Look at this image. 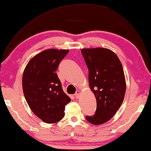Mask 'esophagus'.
I'll return each mask as SVG.
<instances>
[{
    "label": "esophagus",
    "mask_w": 151,
    "mask_h": 151,
    "mask_svg": "<svg viewBox=\"0 0 151 151\" xmlns=\"http://www.w3.org/2000/svg\"><path fill=\"white\" fill-rule=\"evenodd\" d=\"M79 95H80V91H77L75 93V98H76V99H77V98L79 97Z\"/></svg>",
    "instance_id": "obj_1"
}]
</instances>
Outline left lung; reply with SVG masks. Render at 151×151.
<instances>
[{
	"label": "left lung",
	"mask_w": 151,
	"mask_h": 151,
	"mask_svg": "<svg viewBox=\"0 0 151 151\" xmlns=\"http://www.w3.org/2000/svg\"><path fill=\"white\" fill-rule=\"evenodd\" d=\"M88 69V83L97 100L93 116L85 118L94 125L109 121L122 104L126 92L123 67L111 50L98 48L81 50Z\"/></svg>",
	"instance_id": "obj_1"
}]
</instances>
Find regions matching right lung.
Returning <instances> with one entry per match:
<instances>
[{"instance_id":"add662e5","label":"right lung","mask_w":151,"mask_h":151,"mask_svg":"<svg viewBox=\"0 0 151 151\" xmlns=\"http://www.w3.org/2000/svg\"><path fill=\"white\" fill-rule=\"evenodd\" d=\"M68 50H44L29 62L24 70L22 86L30 109L42 121L56 123L64 116V107L70 98L63 91L56 70Z\"/></svg>"}]
</instances>
